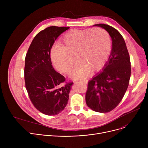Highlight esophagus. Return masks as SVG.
Listing matches in <instances>:
<instances>
[{"mask_svg":"<svg viewBox=\"0 0 148 148\" xmlns=\"http://www.w3.org/2000/svg\"><path fill=\"white\" fill-rule=\"evenodd\" d=\"M79 82H80L83 83L84 84H87V82H88L87 80H82V81H80Z\"/></svg>","mask_w":148,"mask_h":148,"instance_id":"obj_1","label":"esophagus"}]
</instances>
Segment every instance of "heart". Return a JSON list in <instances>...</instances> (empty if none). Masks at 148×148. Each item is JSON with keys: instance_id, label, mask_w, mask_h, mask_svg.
I'll return each mask as SVG.
<instances>
[{"instance_id": "heart-1", "label": "heart", "mask_w": 148, "mask_h": 148, "mask_svg": "<svg viewBox=\"0 0 148 148\" xmlns=\"http://www.w3.org/2000/svg\"><path fill=\"white\" fill-rule=\"evenodd\" d=\"M61 44L51 47V61L57 70L68 74L73 62L67 51L70 54L75 53L77 64L71 74L73 79L84 78L90 71L100 70L107 62L111 50L109 34L100 28L70 30L62 37Z\"/></svg>"}]
</instances>
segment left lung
I'll return each mask as SVG.
<instances>
[{"mask_svg":"<svg viewBox=\"0 0 148 148\" xmlns=\"http://www.w3.org/2000/svg\"><path fill=\"white\" fill-rule=\"evenodd\" d=\"M94 26L108 32L112 38V50L104 67L88 82L86 101L92 110L105 113L116 107L128 88L131 61L125 40L116 29L105 24Z\"/></svg>","mask_w":148,"mask_h":148,"instance_id":"8db88e82","label":"left lung"}]
</instances>
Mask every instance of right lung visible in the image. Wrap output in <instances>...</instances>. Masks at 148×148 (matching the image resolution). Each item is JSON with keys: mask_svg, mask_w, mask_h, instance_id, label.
<instances>
[{"mask_svg": "<svg viewBox=\"0 0 148 148\" xmlns=\"http://www.w3.org/2000/svg\"><path fill=\"white\" fill-rule=\"evenodd\" d=\"M70 27L50 26L33 38L25 58V81L29 97L34 107L47 115H56L67 105L73 82L56 71L50 50L58 37Z\"/></svg>", "mask_w": 148, "mask_h": 148, "instance_id": "right-lung-1", "label": "right lung"}]
</instances>
